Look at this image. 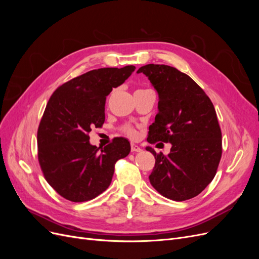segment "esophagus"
I'll use <instances>...</instances> for the list:
<instances>
[{"instance_id":"1","label":"esophagus","mask_w":259,"mask_h":259,"mask_svg":"<svg viewBox=\"0 0 259 259\" xmlns=\"http://www.w3.org/2000/svg\"><path fill=\"white\" fill-rule=\"evenodd\" d=\"M131 150H132L133 152H140V151H142V148H140V147L137 146V145H135V144H132Z\"/></svg>"}]
</instances>
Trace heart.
<instances>
[{
	"label": "heart",
	"mask_w": 259,
	"mask_h": 259,
	"mask_svg": "<svg viewBox=\"0 0 259 259\" xmlns=\"http://www.w3.org/2000/svg\"><path fill=\"white\" fill-rule=\"evenodd\" d=\"M124 132L126 133V134L130 136V137H135L136 136V131L133 128L132 126H125L124 127Z\"/></svg>",
	"instance_id": "obj_1"
}]
</instances>
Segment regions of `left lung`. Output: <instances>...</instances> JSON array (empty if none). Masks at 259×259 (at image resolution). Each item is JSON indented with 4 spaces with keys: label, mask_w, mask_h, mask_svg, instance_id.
I'll list each match as a JSON object with an SVG mask.
<instances>
[{
    "label": "left lung",
    "mask_w": 259,
    "mask_h": 259,
    "mask_svg": "<svg viewBox=\"0 0 259 259\" xmlns=\"http://www.w3.org/2000/svg\"><path fill=\"white\" fill-rule=\"evenodd\" d=\"M159 95L148 142L169 143L170 152L156 153L149 180L163 197L185 201L197 197L216 175L222 158V131L210 99L189 75L174 67H140Z\"/></svg>",
    "instance_id": "1"
}]
</instances>
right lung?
Masks as SVG:
<instances>
[{"label": "right lung", "instance_id": "add662e5", "mask_svg": "<svg viewBox=\"0 0 259 259\" xmlns=\"http://www.w3.org/2000/svg\"><path fill=\"white\" fill-rule=\"evenodd\" d=\"M135 66L92 70L53 93L37 130L38 162L61 197L90 201L110 186L117 160L128 155L127 139L93 146L89 133L105 122L106 98L135 71Z\"/></svg>", "mask_w": 259, "mask_h": 259}]
</instances>
